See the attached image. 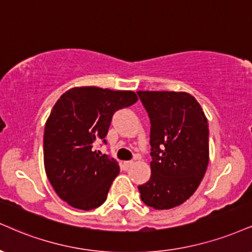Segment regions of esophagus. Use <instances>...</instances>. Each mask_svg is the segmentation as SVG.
I'll use <instances>...</instances> for the list:
<instances>
[{
	"instance_id": "esophagus-1",
	"label": "esophagus",
	"mask_w": 252,
	"mask_h": 252,
	"mask_svg": "<svg viewBox=\"0 0 252 252\" xmlns=\"http://www.w3.org/2000/svg\"><path fill=\"white\" fill-rule=\"evenodd\" d=\"M131 164H132V160H126V162H123V168L126 170V169H128Z\"/></svg>"
}]
</instances>
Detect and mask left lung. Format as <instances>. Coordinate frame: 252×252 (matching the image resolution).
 I'll list each match as a JSON object with an SVG mask.
<instances>
[{
  "mask_svg": "<svg viewBox=\"0 0 252 252\" xmlns=\"http://www.w3.org/2000/svg\"><path fill=\"white\" fill-rule=\"evenodd\" d=\"M150 118L151 176L138 186L148 207L164 210L192 196L209 163L208 120L193 96L176 92H137Z\"/></svg>",
  "mask_w": 252,
  "mask_h": 252,
  "instance_id": "obj_1",
  "label": "left lung"
}]
</instances>
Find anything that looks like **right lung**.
Instances as JSON below:
<instances>
[{
  "mask_svg": "<svg viewBox=\"0 0 252 252\" xmlns=\"http://www.w3.org/2000/svg\"><path fill=\"white\" fill-rule=\"evenodd\" d=\"M137 99L128 90L76 87L55 103L44 128V168L57 195L72 208L92 210L105 202L120 166L96 143H107L115 111Z\"/></svg>",
  "mask_w": 252,
  "mask_h": 252,
  "instance_id": "obj_1",
  "label": "right lung"
}]
</instances>
